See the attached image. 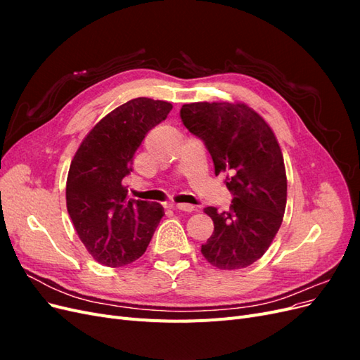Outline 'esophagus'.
<instances>
[{
  "mask_svg": "<svg viewBox=\"0 0 360 360\" xmlns=\"http://www.w3.org/2000/svg\"><path fill=\"white\" fill-rule=\"evenodd\" d=\"M171 207H172V209H176V210L188 212V213H191V212L195 210V205H192V204H174V205H171Z\"/></svg>",
  "mask_w": 360,
  "mask_h": 360,
  "instance_id": "obj_1",
  "label": "esophagus"
}]
</instances>
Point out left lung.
Returning <instances> with one entry per match:
<instances>
[{"instance_id": "1", "label": "left lung", "mask_w": 360, "mask_h": 360, "mask_svg": "<svg viewBox=\"0 0 360 360\" xmlns=\"http://www.w3.org/2000/svg\"><path fill=\"white\" fill-rule=\"evenodd\" d=\"M180 117L202 139L214 174H225L234 195L230 212L204 209L214 231L201 254L221 270L248 267L274 242L285 212L287 174L278 139L266 120L245 103H186Z\"/></svg>"}]
</instances>
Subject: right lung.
Segmentation results:
<instances>
[{
  "mask_svg": "<svg viewBox=\"0 0 360 360\" xmlns=\"http://www.w3.org/2000/svg\"><path fill=\"white\" fill-rule=\"evenodd\" d=\"M172 105L136 97L105 115L76 151L66 183L68 212L90 255L103 266L134 263L162 219L158 202L127 201L123 184L134 155L150 129L167 118Z\"/></svg>",
  "mask_w": 360,
  "mask_h": 360,
  "instance_id": "obj_1",
  "label": "right lung"
}]
</instances>
